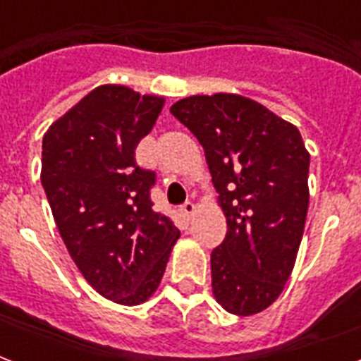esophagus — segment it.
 <instances>
[{"mask_svg":"<svg viewBox=\"0 0 361 361\" xmlns=\"http://www.w3.org/2000/svg\"><path fill=\"white\" fill-rule=\"evenodd\" d=\"M195 212H197V206L192 202H185L181 206V214H183V217H187V219H191L192 215H195Z\"/></svg>","mask_w":361,"mask_h":361,"instance_id":"obj_1","label":"esophagus"}]
</instances>
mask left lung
I'll return each mask as SVG.
<instances>
[{
    "label": "left lung",
    "instance_id": "8db88e82",
    "mask_svg": "<svg viewBox=\"0 0 361 361\" xmlns=\"http://www.w3.org/2000/svg\"><path fill=\"white\" fill-rule=\"evenodd\" d=\"M202 144L226 236L212 252V290L238 317L281 296L296 264L309 208V152L296 125L236 93L170 106Z\"/></svg>",
    "mask_w": 361,
    "mask_h": 361
}]
</instances>
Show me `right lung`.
Masks as SVG:
<instances>
[{
    "mask_svg": "<svg viewBox=\"0 0 361 361\" xmlns=\"http://www.w3.org/2000/svg\"><path fill=\"white\" fill-rule=\"evenodd\" d=\"M164 97L104 84L42 136L41 181L67 251L106 300L140 305L163 279L180 231L153 209L152 170L135 161Z\"/></svg>",
    "mask_w": 361,
    "mask_h": 361,
    "instance_id": "right-lung-1",
    "label": "right lung"
}]
</instances>
